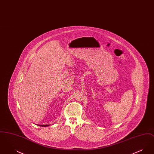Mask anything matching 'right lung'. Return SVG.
<instances>
[{
    "label": "right lung",
    "mask_w": 154,
    "mask_h": 154,
    "mask_svg": "<svg viewBox=\"0 0 154 154\" xmlns=\"http://www.w3.org/2000/svg\"><path fill=\"white\" fill-rule=\"evenodd\" d=\"M39 126H43V127H46V126H49V125H39Z\"/></svg>",
    "instance_id": "right-lung-1"
}]
</instances>
